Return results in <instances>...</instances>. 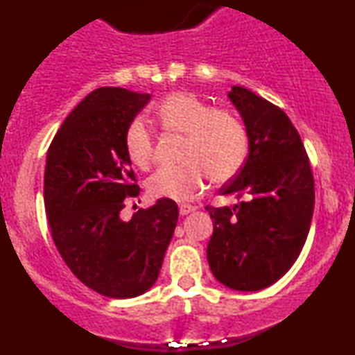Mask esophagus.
Here are the masks:
<instances>
[{
    "instance_id": "obj_1",
    "label": "esophagus",
    "mask_w": 355,
    "mask_h": 355,
    "mask_svg": "<svg viewBox=\"0 0 355 355\" xmlns=\"http://www.w3.org/2000/svg\"><path fill=\"white\" fill-rule=\"evenodd\" d=\"M180 215L183 217V215H189V214H191V211L195 210V207H191V205H180Z\"/></svg>"
}]
</instances>
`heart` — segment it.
I'll use <instances>...</instances> for the list:
<instances>
[{
	"label": "heart",
	"mask_w": 355,
	"mask_h": 355,
	"mask_svg": "<svg viewBox=\"0 0 355 355\" xmlns=\"http://www.w3.org/2000/svg\"><path fill=\"white\" fill-rule=\"evenodd\" d=\"M157 120L166 132L185 135L183 166L160 168L146 182L153 198L189 202L205 190L207 180L225 183L245 164L248 135L242 120L209 103L190 92L170 93L157 107ZM125 152L138 168H148L155 158V138L140 118L125 132Z\"/></svg>",
	"instance_id": "heart-1"
}]
</instances>
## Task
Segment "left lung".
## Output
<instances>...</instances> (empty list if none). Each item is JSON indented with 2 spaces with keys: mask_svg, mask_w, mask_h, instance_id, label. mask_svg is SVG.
Masks as SVG:
<instances>
[{
  "mask_svg": "<svg viewBox=\"0 0 355 355\" xmlns=\"http://www.w3.org/2000/svg\"><path fill=\"white\" fill-rule=\"evenodd\" d=\"M242 116L248 157L222 195L242 202L207 207L214 220L207 259L220 284L257 292L275 284L302 250L313 214V177L299 132L270 101L243 87L227 95Z\"/></svg>",
  "mask_w": 355,
  "mask_h": 355,
  "instance_id": "1",
  "label": "left lung"
}]
</instances>
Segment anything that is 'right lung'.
I'll return each mask as SVG.
<instances>
[{
    "mask_svg": "<svg viewBox=\"0 0 355 355\" xmlns=\"http://www.w3.org/2000/svg\"><path fill=\"white\" fill-rule=\"evenodd\" d=\"M152 96L96 88L71 110L44 166V207L61 259L92 291L112 299L145 294L160 274L178 207L160 198L125 222V200L140 193L125 132Z\"/></svg>",
    "mask_w": 355,
    "mask_h": 355,
    "instance_id": "1",
    "label": "right lung"
}]
</instances>
